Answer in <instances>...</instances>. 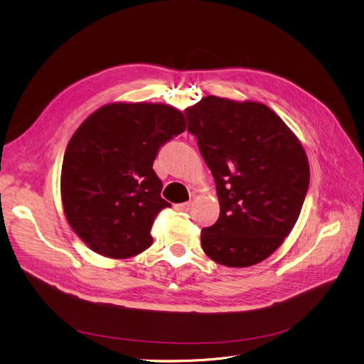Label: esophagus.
<instances>
[{"mask_svg":"<svg viewBox=\"0 0 364 364\" xmlns=\"http://www.w3.org/2000/svg\"><path fill=\"white\" fill-rule=\"evenodd\" d=\"M191 208V203H181V204H175V210L176 211H188Z\"/></svg>","mask_w":364,"mask_h":364,"instance_id":"34e87169","label":"esophagus"}]
</instances>
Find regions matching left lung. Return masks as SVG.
I'll return each mask as SVG.
<instances>
[{
    "mask_svg": "<svg viewBox=\"0 0 364 364\" xmlns=\"http://www.w3.org/2000/svg\"><path fill=\"white\" fill-rule=\"evenodd\" d=\"M185 114L220 205L218 222L201 230L204 252L226 267L266 260L291 233L307 194L310 166L300 139L257 101L208 95Z\"/></svg>",
    "mask_w": 364,
    "mask_h": 364,
    "instance_id": "8db88e82",
    "label": "left lung"
}]
</instances>
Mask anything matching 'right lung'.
Returning a JSON list of instances; mask_svg holds the SVG:
<instances>
[{
  "label": "right lung",
  "mask_w": 364,
  "mask_h": 364,
  "mask_svg": "<svg viewBox=\"0 0 364 364\" xmlns=\"http://www.w3.org/2000/svg\"><path fill=\"white\" fill-rule=\"evenodd\" d=\"M186 129L161 102H110L82 122L61 166L64 216L92 251L129 259L151 247V226L170 207L153 163L159 148Z\"/></svg>",
  "instance_id": "obj_1"
}]
</instances>
